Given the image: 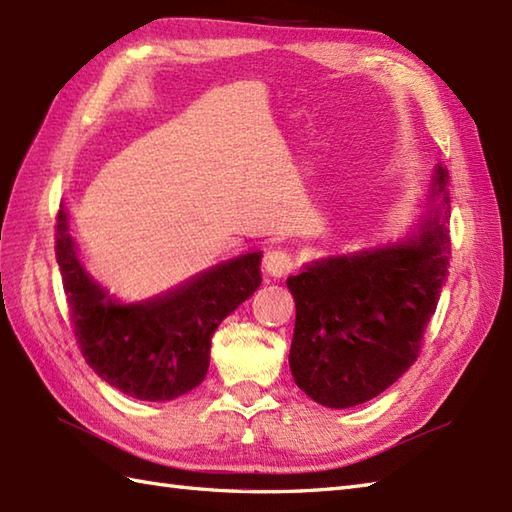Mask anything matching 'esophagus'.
Listing matches in <instances>:
<instances>
[{
	"label": "esophagus",
	"mask_w": 512,
	"mask_h": 512,
	"mask_svg": "<svg viewBox=\"0 0 512 512\" xmlns=\"http://www.w3.org/2000/svg\"><path fill=\"white\" fill-rule=\"evenodd\" d=\"M292 268H295V262L286 250H268L264 257V273L270 277H284Z\"/></svg>",
	"instance_id": "obj_1"
}]
</instances>
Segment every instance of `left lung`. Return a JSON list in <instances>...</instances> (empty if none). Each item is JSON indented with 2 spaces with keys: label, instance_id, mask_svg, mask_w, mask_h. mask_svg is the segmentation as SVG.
<instances>
[{
  "label": "left lung",
  "instance_id": "1",
  "mask_svg": "<svg viewBox=\"0 0 512 512\" xmlns=\"http://www.w3.org/2000/svg\"><path fill=\"white\" fill-rule=\"evenodd\" d=\"M447 182L438 162L418 220L398 242L312 259L288 277L297 306L290 372L319 405H363L418 358L451 255Z\"/></svg>",
  "mask_w": 512,
  "mask_h": 512
}]
</instances>
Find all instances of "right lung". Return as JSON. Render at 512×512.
Listing matches in <instances>:
<instances>
[{
  "label": "right lung",
  "instance_id": "1",
  "mask_svg": "<svg viewBox=\"0 0 512 512\" xmlns=\"http://www.w3.org/2000/svg\"><path fill=\"white\" fill-rule=\"evenodd\" d=\"M57 262L85 361L107 385L149 402L173 400L202 383L217 325L262 286V253L253 250L156 297L123 303L85 268L65 204Z\"/></svg>",
  "mask_w": 512,
  "mask_h": 512
}]
</instances>
